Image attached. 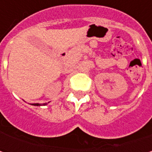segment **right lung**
Returning a JSON list of instances; mask_svg holds the SVG:
<instances>
[{
	"label": "right lung",
	"mask_w": 152,
	"mask_h": 152,
	"mask_svg": "<svg viewBox=\"0 0 152 152\" xmlns=\"http://www.w3.org/2000/svg\"><path fill=\"white\" fill-rule=\"evenodd\" d=\"M32 105H34V106H40V104H39V103H34ZM43 105H46V103H45Z\"/></svg>",
	"instance_id": "obj_1"
}]
</instances>
